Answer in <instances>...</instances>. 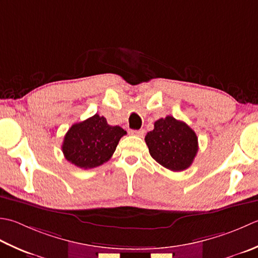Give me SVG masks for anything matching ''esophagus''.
Listing matches in <instances>:
<instances>
[{"instance_id": "esophagus-1", "label": "esophagus", "mask_w": 258, "mask_h": 258, "mask_svg": "<svg viewBox=\"0 0 258 258\" xmlns=\"http://www.w3.org/2000/svg\"><path fill=\"white\" fill-rule=\"evenodd\" d=\"M144 130H139V131H131V134L132 135H136V136H140V138H142L144 135Z\"/></svg>"}]
</instances>
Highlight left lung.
<instances>
[{"mask_svg": "<svg viewBox=\"0 0 258 258\" xmlns=\"http://www.w3.org/2000/svg\"><path fill=\"white\" fill-rule=\"evenodd\" d=\"M151 156L171 171H183L192 164L198 152V138L184 122L166 116L154 123V130L145 136Z\"/></svg>", "mask_w": 258, "mask_h": 258, "instance_id": "obj_1", "label": "left lung"}]
</instances>
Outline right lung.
Wrapping results in <instances>:
<instances>
[{"instance_id":"right-lung-1","label":"right lung","mask_w":258,"mask_h":258,"mask_svg":"<svg viewBox=\"0 0 258 258\" xmlns=\"http://www.w3.org/2000/svg\"><path fill=\"white\" fill-rule=\"evenodd\" d=\"M125 134L126 131L122 127L110 126L104 116L95 114L68 130L61 149L70 163L80 169H93L112 158Z\"/></svg>"}]
</instances>
